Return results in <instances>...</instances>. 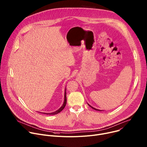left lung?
Instances as JSON below:
<instances>
[{"label":"left lung","mask_w":147,"mask_h":147,"mask_svg":"<svg viewBox=\"0 0 147 147\" xmlns=\"http://www.w3.org/2000/svg\"><path fill=\"white\" fill-rule=\"evenodd\" d=\"M88 105H89V106H90V107H91V108H92V109H94V110H95V111H100V110H99V109H95V108H94V107H91V106H90V105H89V104H88Z\"/></svg>","instance_id":"1"}]
</instances>
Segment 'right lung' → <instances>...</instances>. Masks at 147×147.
I'll return each instance as SVG.
<instances>
[{
  "instance_id": "right-lung-1",
  "label": "right lung",
  "mask_w": 147,
  "mask_h": 147,
  "mask_svg": "<svg viewBox=\"0 0 147 147\" xmlns=\"http://www.w3.org/2000/svg\"><path fill=\"white\" fill-rule=\"evenodd\" d=\"M66 102H67V99H66V88H65V100H64V102L63 105L56 111L54 112H52V113H42L44 114H47V115H56L57 113H59V112H60L66 106Z\"/></svg>"
}]
</instances>
